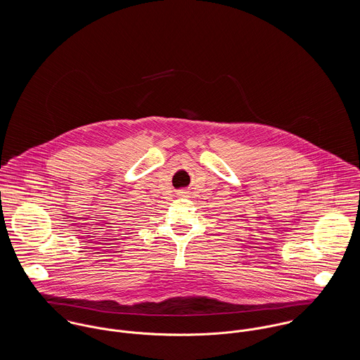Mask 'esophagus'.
I'll list each match as a JSON object with an SVG mask.
<instances>
[{
	"instance_id": "obj_1",
	"label": "esophagus",
	"mask_w": 360,
	"mask_h": 360,
	"mask_svg": "<svg viewBox=\"0 0 360 360\" xmlns=\"http://www.w3.org/2000/svg\"><path fill=\"white\" fill-rule=\"evenodd\" d=\"M183 194H184V193H183Z\"/></svg>"
}]
</instances>
